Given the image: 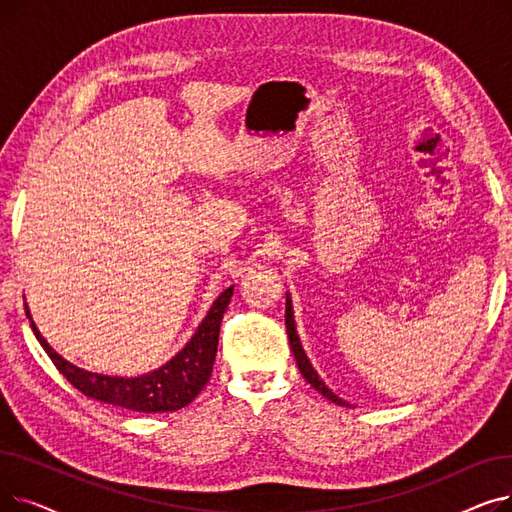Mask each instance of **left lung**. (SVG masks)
<instances>
[{
    "mask_svg": "<svg viewBox=\"0 0 512 512\" xmlns=\"http://www.w3.org/2000/svg\"><path fill=\"white\" fill-rule=\"evenodd\" d=\"M286 332H288V340H290V348H292V353H294V359H297V365H299V369H301V373H303V378L319 392V394H324L326 398H330L332 402H336V405H340V407H348V402H344L342 398H338L326 384H324V380L319 378L317 375V371L311 367V363H309V359H307V355H305V351H303V346H301V340H299V334H297V328H294V315H292V303H290V299L286 297Z\"/></svg>",
    "mask_w": 512,
    "mask_h": 512,
    "instance_id": "1",
    "label": "left lung"
}]
</instances>
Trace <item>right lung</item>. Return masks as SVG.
<instances>
[{
    "instance_id": "right-lung-1",
    "label": "right lung",
    "mask_w": 512,
    "mask_h": 512,
    "mask_svg": "<svg viewBox=\"0 0 512 512\" xmlns=\"http://www.w3.org/2000/svg\"><path fill=\"white\" fill-rule=\"evenodd\" d=\"M232 290L234 286L226 288L220 294L218 301L213 303L207 317L203 319V324L191 338V342H188L170 363L147 375H141V378H112V375L91 373L68 363L45 342V338L33 324L29 311H26V317L31 319V328L41 346L45 348V353L53 361V365L58 367V371L78 392L128 411L170 413L186 407L188 402L195 400V396L207 384L213 369L215 353H218L222 317L228 309Z\"/></svg>"
}]
</instances>
